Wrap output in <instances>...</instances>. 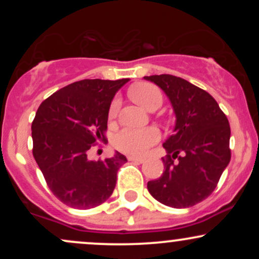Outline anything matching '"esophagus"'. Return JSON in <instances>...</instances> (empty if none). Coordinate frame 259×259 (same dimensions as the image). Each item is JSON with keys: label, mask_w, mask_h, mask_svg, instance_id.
Returning <instances> with one entry per match:
<instances>
[{"label": "esophagus", "mask_w": 259, "mask_h": 259, "mask_svg": "<svg viewBox=\"0 0 259 259\" xmlns=\"http://www.w3.org/2000/svg\"><path fill=\"white\" fill-rule=\"evenodd\" d=\"M127 159L132 160V162H136V163H144L145 159L144 158H140V157H135V156H129Z\"/></svg>", "instance_id": "obj_1"}]
</instances>
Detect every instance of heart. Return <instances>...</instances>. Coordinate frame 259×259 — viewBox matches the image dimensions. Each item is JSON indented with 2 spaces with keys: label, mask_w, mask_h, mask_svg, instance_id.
I'll return each mask as SVG.
<instances>
[{
  "label": "heart",
  "mask_w": 259,
  "mask_h": 259,
  "mask_svg": "<svg viewBox=\"0 0 259 259\" xmlns=\"http://www.w3.org/2000/svg\"><path fill=\"white\" fill-rule=\"evenodd\" d=\"M130 97L148 111H153L162 105V92L152 84L144 82V84L135 85L130 89ZM119 106V100L114 99L112 101L108 111L109 119H114L117 117ZM159 138V130L154 126L141 127V129L124 127L113 138V146L124 153L142 156L148 148L158 142Z\"/></svg>",
  "instance_id": "b5f03b06"
}]
</instances>
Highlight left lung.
Masks as SVG:
<instances>
[{"label": "left lung", "instance_id": "left-lung-1", "mask_svg": "<svg viewBox=\"0 0 259 259\" xmlns=\"http://www.w3.org/2000/svg\"><path fill=\"white\" fill-rule=\"evenodd\" d=\"M145 79L165 92L177 115L175 133L163 144L164 171L147 189L165 206L192 207L214 191L230 162L229 120L207 91L185 79L170 74Z\"/></svg>", "mask_w": 259, "mask_h": 259}]
</instances>
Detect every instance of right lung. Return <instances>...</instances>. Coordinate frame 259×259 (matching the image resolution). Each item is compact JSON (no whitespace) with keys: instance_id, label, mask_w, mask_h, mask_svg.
Here are the masks:
<instances>
[{"instance_id":"right-lung-1","label":"right lung","mask_w":259,"mask_h":259,"mask_svg":"<svg viewBox=\"0 0 259 259\" xmlns=\"http://www.w3.org/2000/svg\"><path fill=\"white\" fill-rule=\"evenodd\" d=\"M129 79H85L64 86L38 107L31 124L32 156L52 194L67 206H100L117 183L126 157L90 160L88 154L106 141L108 111L115 92Z\"/></svg>"}]
</instances>
